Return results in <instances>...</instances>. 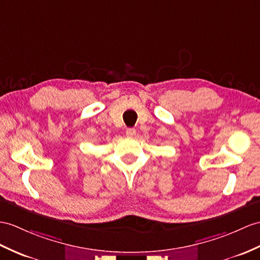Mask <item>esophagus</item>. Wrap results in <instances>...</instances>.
<instances>
[{"label": "esophagus", "mask_w": 260, "mask_h": 260, "mask_svg": "<svg viewBox=\"0 0 260 260\" xmlns=\"http://www.w3.org/2000/svg\"><path fill=\"white\" fill-rule=\"evenodd\" d=\"M125 135L128 136V137H134V136H136V129H134V128H128L125 130Z\"/></svg>", "instance_id": "obj_1"}]
</instances>
